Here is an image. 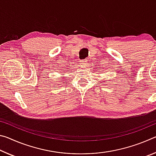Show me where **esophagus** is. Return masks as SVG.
I'll return each instance as SVG.
<instances>
[{"label":"esophagus","instance_id":"34e87169","mask_svg":"<svg viewBox=\"0 0 156 156\" xmlns=\"http://www.w3.org/2000/svg\"><path fill=\"white\" fill-rule=\"evenodd\" d=\"M87 60H82L80 61V65L82 67H85V66L87 65Z\"/></svg>","mask_w":156,"mask_h":156}]
</instances>
